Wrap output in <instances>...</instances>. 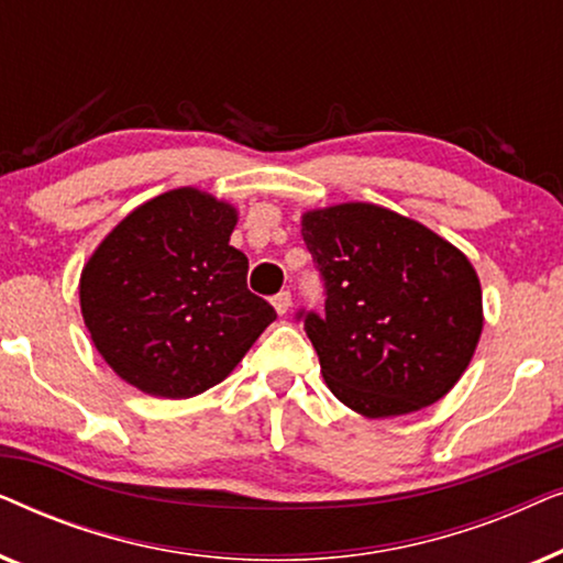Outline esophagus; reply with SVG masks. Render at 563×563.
Wrapping results in <instances>:
<instances>
[{
	"mask_svg": "<svg viewBox=\"0 0 563 563\" xmlns=\"http://www.w3.org/2000/svg\"><path fill=\"white\" fill-rule=\"evenodd\" d=\"M272 305L279 314H287L289 307H291V295H289V291H279V295L272 299Z\"/></svg>",
	"mask_w": 563,
	"mask_h": 563,
	"instance_id": "obj_1",
	"label": "esophagus"
}]
</instances>
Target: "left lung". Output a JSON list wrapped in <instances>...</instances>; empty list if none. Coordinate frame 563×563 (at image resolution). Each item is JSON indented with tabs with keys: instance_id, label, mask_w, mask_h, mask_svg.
Returning a JSON list of instances; mask_svg holds the SVG:
<instances>
[{
	"instance_id": "8db88e82",
	"label": "left lung",
	"mask_w": 563,
	"mask_h": 563,
	"mask_svg": "<svg viewBox=\"0 0 563 563\" xmlns=\"http://www.w3.org/2000/svg\"><path fill=\"white\" fill-rule=\"evenodd\" d=\"M325 314L299 312L328 389L364 418L418 412L449 395L484 328L472 261L418 220L372 202L302 214Z\"/></svg>"
}]
</instances>
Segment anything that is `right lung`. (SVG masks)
Segmentation results:
<instances>
[{"instance_id":"obj_1","label":"right lung","mask_w":563,"mask_h":563,"mask_svg":"<svg viewBox=\"0 0 563 563\" xmlns=\"http://www.w3.org/2000/svg\"><path fill=\"white\" fill-rule=\"evenodd\" d=\"M238 210L179 187L148 199L97 245L79 279L84 325L107 366L151 397L220 384L276 320L230 245Z\"/></svg>"}]
</instances>
